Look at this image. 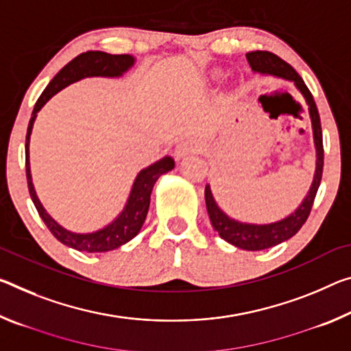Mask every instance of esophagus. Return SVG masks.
Instances as JSON below:
<instances>
[{
  "mask_svg": "<svg viewBox=\"0 0 351 351\" xmlns=\"http://www.w3.org/2000/svg\"><path fill=\"white\" fill-rule=\"evenodd\" d=\"M198 149V147H197V143L195 142H192V141H182V142H180L176 145V148H175V156L178 159H181V158H184V156H187V154H191V153H195Z\"/></svg>",
  "mask_w": 351,
  "mask_h": 351,
  "instance_id": "34e87169",
  "label": "esophagus"
}]
</instances>
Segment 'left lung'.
<instances>
[{
    "mask_svg": "<svg viewBox=\"0 0 351 351\" xmlns=\"http://www.w3.org/2000/svg\"><path fill=\"white\" fill-rule=\"evenodd\" d=\"M248 64L252 65L253 71L264 75H274L278 77H285V80L293 81L300 92L303 93L306 103L309 104V114L311 120H313V131H314V143L317 149V164H315V175L313 186L309 189V193L303 199V203L298 206L295 213H292L286 219L275 223L269 225H252V223H241V221L232 220L228 217L219 206H217L215 199L210 192V187L206 186L204 189V198H206V208H208V214L213 223L214 230L219 232L221 239L230 242L231 245L237 248L248 250V252H259V250H265L270 247H275L278 243L287 241L292 236H295L300 231V228L304 225L308 220L313 209V203L315 199V193L319 191L322 173H324V138H322V125H320V115L317 110L315 101L313 98V93L306 87L304 81L302 80L295 70L289 65L286 60L278 58L276 54L270 51H252L247 53Z\"/></svg>",
    "mask_w": 351,
    "mask_h": 351,
    "instance_id": "left-lung-1",
    "label": "left lung"
}]
</instances>
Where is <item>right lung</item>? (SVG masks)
Masks as SVG:
<instances>
[{
    "label": "right lung",
    "mask_w": 351,
    "mask_h": 351,
    "mask_svg": "<svg viewBox=\"0 0 351 351\" xmlns=\"http://www.w3.org/2000/svg\"><path fill=\"white\" fill-rule=\"evenodd\" d=\"M134 65V58L130 54H109L103 51H87L80 56H76L73 60H70L62 70L56 75L42 95L38 97L37 103L32 110V117L27 125L26 132V180H27V189H29V195L32 198L38 215L42 217L43 223L51 231V234L62 242L64 245L75 248L77 252H87V253H103L110 252L123 245V243L130 242L132 237H136L141 231L143 221L147 219V213L149 208V195H152L154 182L158 181L160 175L167 173V171L173 170L175 160L170 156H165L158 162L143 169L141 173L137 175L134 184H132L130 198L125 209L121 214L117 217L112 223L108 225L103 230H98L95 232H87V234H77V232H71L65 228L60 226L58 221L53 220L48 213L43 209L42 203L38 202L36 195L34 186H32L31 178V167H29V137L32 131V125L37 117V112L43 108L49 98L54 93L62 90L64 87L70 86L71 82L80 81L82 77L87 76H121L126 70H130Z\"/></svg>",
    "instance_id": "right-lung-1"
}]
</instances>
